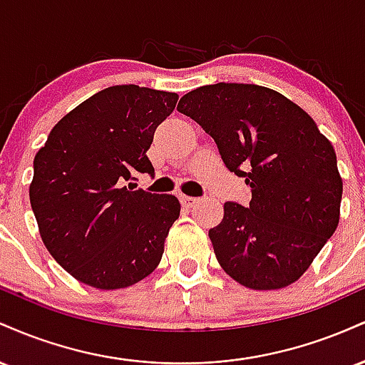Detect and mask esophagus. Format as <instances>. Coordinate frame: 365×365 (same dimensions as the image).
I'll list each match as a JSON object with an SVG mask.
<instances>
[{
    "instance_id": "34e87169",
    "label": "esophagus",
    "mask_w": 365,
    "mask_h": 365,
    "mask_svg": "<svg viewBox=\"0 0 365 365\" xmlns=\"http://www.w3.org/2000/svg\"><path fill=\"white\" fill-rule=\"evenodd\" d=\"M197 197H190V195H180V202H182L183 207H192L197 202Z\"/></svg>"
}]
</instances>
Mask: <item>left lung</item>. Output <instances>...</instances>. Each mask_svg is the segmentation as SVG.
<instances>
[{"instance_id":"1","label":"left lung","mask_w":365,"mask_h":365,"mask_svg":"<svg viewBox=\"0 0 365 365\" xmlns=\"http://www.w3.org/2000/svg\"><path fill=\"white\" fill-rule=\"evenodd\" d=\"M177 110L215 139L226 168L252 192L247 207L225 202L223 221L209 230L217 262L254 290L297 282L340 221L331 142L302 108L254 83L199 87Z\"/></svg>"}]
</instances>
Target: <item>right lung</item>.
Masks as SVG:
<instances>
[{
  "label": "right lung",
  "instance_id": "obj_1",
  "mask_svg": "<svg viewBox=\"0 0 365 365\" xmlns=\"http://www.w3.org/2000/svg\"><path fill=\"white\" fill-rule=\"evenodd\" d=\"M177 101L133 83L108 87L63 116L36 154L29 195L41 238L78 282L116 290L161 261L180 202L133 190L132 180L154 177L148 149Z\"/></svg>",
  "mask_w": 365,
  "mask_h": 365
}]
</instances>
